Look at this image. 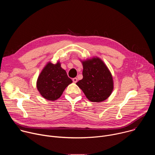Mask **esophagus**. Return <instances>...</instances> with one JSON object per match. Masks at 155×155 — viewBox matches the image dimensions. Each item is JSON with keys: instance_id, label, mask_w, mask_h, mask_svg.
<instances>
[{"instance_id": "obj_1", "label": "esophagus", "mask_w": 155, "mask_h": 155, "mask_svg": "<svg viewBox=\"0 0 155 155\" xmlns=\"http://www.w3.org/2000/svg\"><path fill=\"white\" fill-rule=\"evenodd\" d=\"M77 78H74L73 79H72V81H73V82L74 83H77Z\"/></svg>"}]
</instances>
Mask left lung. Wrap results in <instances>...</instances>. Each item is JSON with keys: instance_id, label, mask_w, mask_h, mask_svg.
I'll list each match as a JSON object with an SVG mask.
<instances>
[{"instance_id": "obj_1", "label": "left lung", "mask_w": 155, "mask_h": 155, "mask_svg": "<svg viewBox=\"0 0 155 155\" xmlns=\"http://www.w3.org/2000/svg\"><path fill=\"white\" fill-rule=\"evenodd\" d=\"M83 79L76 84L87 99L100 102L107 99L114 89L112 75L104 62L98 58L82 61Z\"/></svg>"}]
</instances>
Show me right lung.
I'll return each mask as SVG.
<instances>
[{
	"mask_svg": "<svg viewBox=\"0 0 155 155\" xmlns=\"http://www.w3.org/2000/svg\"><path fill=\"white\" fill-rule=\"evenodd\" d=\"M72 80L58 62L56 64L48 62L39 75L37 87L40 94L47 100L55 101L59 98L63 91Z\"/></svg>",
	"mask_w": 155,
	"mask_h": 155,
	"instance_id": "1",
	"label": "right lung"
}]
</instances>
